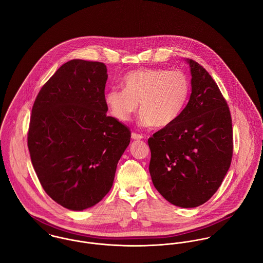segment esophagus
I'll return each mask as SVG.
<instances>
[{"label":"esophagus","mask_w":263,"mask_h":263,"mask_svg":"<svg viewBox=\"0 0 263 263\" xmlns=\"http://www.w3.org/2000/svg\"><path fill=\"white\" fill-rule=\"evenodd\" d=\"M144 137L142 135H139V134H136V133H133L132 134V139L133 140H142Z\"/></svg>","instance_id":"obj_1"}]
</instances>
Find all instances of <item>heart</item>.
I'll return each instance as SVG.
<instances>
[{"label":"heart","mask_w":263,"mask_h":263,"mask_svg":"<svg viewBox=\"0 0 263 263\" xmlns=\"http://www.w3.org/2000/svg\"><path fill=\"white\" fill-rule=\"evenodd\" d=\"M123 90L105 93L108 111L119 121H127L141 110L145 126L166 127L183 111L190 95V81L181 71L141 69L127 73L121 81Z\"/></svg>","instance_id":"1"}]
</instances>
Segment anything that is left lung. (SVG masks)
I'll list each match as a JSON object with an SVG mask.
<instances>
[{"mask_svg":"<svg viewBox=\"0 0 263 263\" xmlns=\"http://www.w3.org/2000/svg\"><path fill=\"white\" fill-rule=\"evenodd\" d=\"M191 94L179 118L148 140L151 177L174 205L196 208L221 186L233 156L232 118L225 98L199 64L186 60Z\"/></svg>","mask_w":263,"mask_h":263,"instance_id":"obj_1","label":"left lung"}]
</instances>
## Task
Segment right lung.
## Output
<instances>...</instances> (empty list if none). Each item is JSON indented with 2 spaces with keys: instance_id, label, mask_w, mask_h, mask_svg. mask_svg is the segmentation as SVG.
<instances>
[{
  "instance_id": "obj_1",
  "label": "right lung",
  "mask_w": 263,
  "mask_h": 263,
  "mask_svg": "<svg viewBox=\"0 0 263 263\" xmlns=\"http://www.w3.org/2000/svg\"><path fill=\"white\" fill-rule=\"evenodd\" d=\"M103 63L72 60L41 88L32 107L28 149L39 182L59 204L83 211L112 186L129 129L108 116Z\"/></svg>"
}]
</instances>
